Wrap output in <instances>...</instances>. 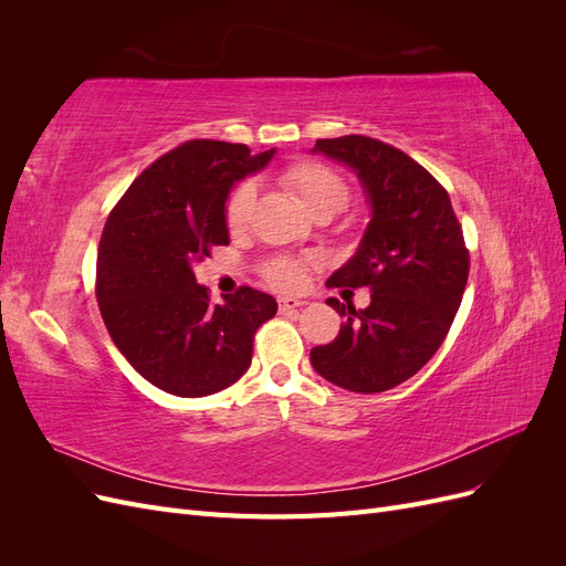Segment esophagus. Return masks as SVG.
<instances>
[{"instance_id": "esophagus-1", "label": "esophagus", "mask_w": 566, "mask_h": 566, "mask_svg": "<svg viewBox=\"0 0 566 566\" xmlns=\"http://www.w3.org/2000/svg\"><path fill=\"white\" fill-rule=\"evenodd\" d=\"M279 306H281L283 314H287V312L300 310V306H304V302H302V300H295V297H281V300H279Z\"/></svg>"}]
</instances>
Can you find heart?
I'll return each instance as SVG.
<instances>
[{"instance_id": "heart-1", "label": "heart", "mask_w": 566, "mask_h": 566, "mask_svg": "<svg viewBox=\"0 0 566 566\" xmlns=\"http://www.w3.org/2000/svg\"><path fill=\"white\" fill-rule=\"evenodd\" d=\"M281 181L293 191V196L302 202V208L312 217H333L347 208L352 198L349 184L342 179L331 167L321 163H297L287 167ZM254 210V186L250 181L241 184L231 193L227 202V224L229 229H243ZM266 279L271 285L281 290L297 287L304 279V262L279 256L266 264Z\"/></svg>"}]
</instances>
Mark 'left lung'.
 Listing matches in <instances>:
<instances>
[{
  "label": "left lung",
  "instance_id": "obj_1",
  "mask_svg": "<svg viewBox=\"0 0 566 566\" xmlns=\"http://www.w3.org/2000/svg\"><path fill=\"white\" fill-rule=\"evenodd\" d=\"M314 153L347 165L370 208V221L331 287H368L366 310L331 304L347 316L331 345L312 349L328 382L375 394L401 385L430 361L465 293L470 254L443 186L403 150L370 136L318 139Z\"/></svg>",
  "mask_w": 566,
  "mask_h": 566
}]
</instances>
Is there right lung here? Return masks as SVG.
I'll list each match as a JSON object with an SVG mask.
<instances>
[{
    "mask_svg": "<svg viewBox=\"0 0 566 566\" xmlns=\"http://www.w3.org/2000/svg\"><path fill=\"white\" fill-rule=\"evenodd\" d=\"M276 148L188 142L153 163L111 212L96 260V300L115 347L132 368L175 397L227 389L252 361L260 325L279 304L241 287L212 304L193 266L229 245L227 200Z\"/></svg>",
    "mask_w": 566,
    "mask_h": 566,
    "instance_id": "right-lung-1",
    "label": "right lung"
}]
</instances>
